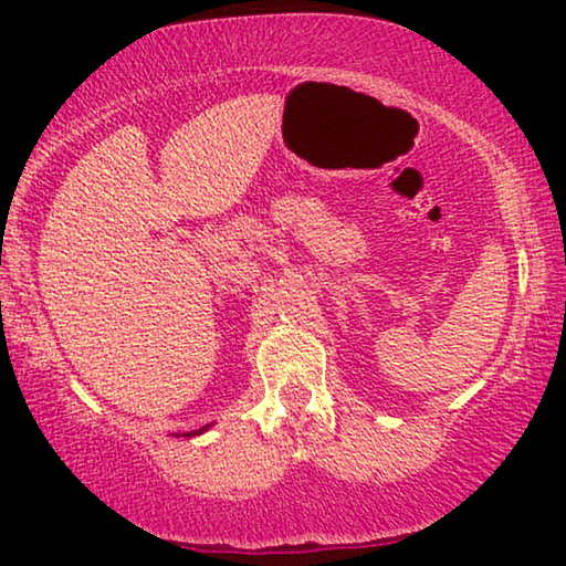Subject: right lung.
Listing matches in <instances>:
<instances>
[{
    "label": "right lung",
    "instance_id": "obj_1",
    "mask_svg": "<svg viewBox=\"0 0 566 566\" xmlns=\"http://www.w3.org/2000/svg\"><path fill=\"white\" fill-rule=\"evenodd\" d=\"M209 427H212V424H207V427H202V429H197V432H187V434H181V437H199V434H205Z\"/></svg>",
    "mask_w": 566,
    "mask_h": 566
}]
</instances>
